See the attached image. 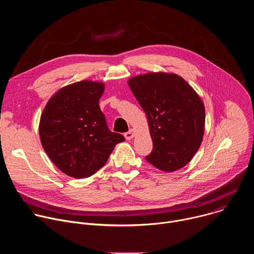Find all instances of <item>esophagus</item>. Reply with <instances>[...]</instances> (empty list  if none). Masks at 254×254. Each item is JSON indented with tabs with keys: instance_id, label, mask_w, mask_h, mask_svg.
Here are the masks:
<instances>
[{
	"instance_id": "esophagus-1",
	"label": "esophagus",
	"mask_w": 254,
	"mask_h": 254,
	"mask_svg": "<svg viewBox=\"0 0 254 254\" xmlns=\"http://www.w3.org/2000/svg\"><path fill=\"white\" fill-rule=\"evenodd\" d=\"M133 135H134V133H133V129H129L127 132H126V133H125V136H126V138H127V140L131 139V138L133 137Z\"/></svg>"
}]
</instances>
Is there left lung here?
Wrapping results in <instances>:
<instances>
[{
    "label": "left lung",
    "instance_id": "8db88e82",
    "mask_svg": "<svg viewBox=\"0 0 254 254\" xmlns=\"http://www.w3.org/2000/svg\"><path fill=\"white\" fill-rule=\"evenodd\" d=\"M128 86L148 118L154 148L146 160L164 172L185 167L204 134L199 95L182 77L164 72L132 77Z\"/></svg>",
    "mask_w": 254,
    "mask_h": 254
}]
</instances>
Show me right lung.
Masks as SVG:
<instances>
[{"mask_svg":"<svg viewBox=\"0 0 254 254\" xmlns=\"http://www.w3.org/2000/svg\"><path fill=\"white\" fill-rule=\"evenodd\" d=\"M104 84L83 80L61 88L47 102L39 133L50 160L64 174L87 178L102 168L125 140L107 127L98 104Z\"/></svg>","mask_w":254,"mask_h":254,"instance_id":"1","label":"right lung"}]
</instances>
